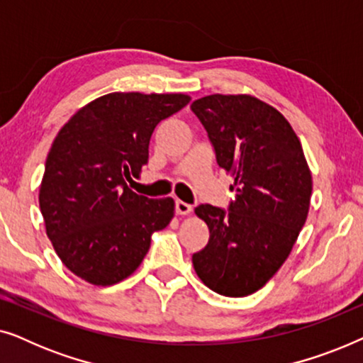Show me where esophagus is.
<instances>
[{
  "label": "esophagus",
  "mask_w": 363,
  "mask_h": 363,
  "mask_svg": "<svg viewBox=\"0 0 363 363\" xmlns=\"http://www.w3.org/2000/svg\"><path fill=\"white\" fill-rule=\"evenodd\" d=\"M175 210H177V215L186 216V215H190V213L193 211V206L188 205V203H185V201L178 200V201L175 203Z\"/></svg>",
  "instance_id": "esophagus-1"
}]
</instances>
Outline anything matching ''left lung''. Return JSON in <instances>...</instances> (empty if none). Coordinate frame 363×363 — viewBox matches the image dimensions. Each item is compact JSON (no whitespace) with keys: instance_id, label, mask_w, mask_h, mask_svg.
<instances>
[{"instance_id":"obj_1","label":"left lung","mask_w":363,"mask_h":363,"mask_svg":"<svg viewBox=\"0 0 363 363\" xmlns=\"http://www.w3.org/2000/svg\"><path fill=\"white\" fill-rule=\"evenodd\" d=\"M233 177L230 211L201 205L210 241L193 267L211 291L245 297L259 291L289 257L309 215L312 173L287 118L251 94H211L191 104Z\"/></svg>"}]
</instances>
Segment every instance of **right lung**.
Wrapping results in <instances>:
<instances>
[{
    "mask_svg": "<svg viewBox=\"0 0 363 363\" xmlns=\"http://www.w3.org/2000/svg\"><path fill=\"white\" fill-rule=\"evenodd\" d=\"M188 94L111 92L79 108L54 138L39 186L46 235L72 274L94 286L137 271L152 235L175 216L173 198H147L127 182L148 160L157 123Z\"/></svg>",
    "mask_w": 363,
    "mask_h": 363,
    "instance_id": "obj_1",
    "label": "right lung"
}]
</instances>
